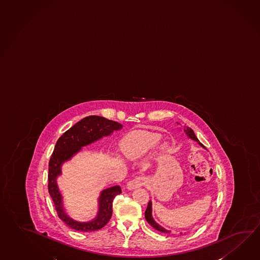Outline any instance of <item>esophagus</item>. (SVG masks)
<instances>
[{"label": "esophagus", "mask_w": 260, "mask_h": 260, "mask_svg": "<svg viewBox=\"0 0 260 260\" xmlns=\"http://www.w3.org/2000/svg\"><path fill=\"white\" fill-rule=\"evenodd\" d=\"M145 181H146V179H145L144 177H142V176H141V177H136L135 179L129 180V181L127 182V189L133 190V189L139 188V187H141V186L144 185Z\"/></svg>", "instance_id": "1"}]
</instances>
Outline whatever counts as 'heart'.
<instances>
[{"label":"heart","instance_id":"b5f03b06","mask_svg":"<svg viewBox=\"0 0 260 260\" xmlns=\"http://www.w3.org/2000/svg\"><path fill=\"white\" fill-rule=\"evenodd\" d=\"M156 143V138L153 136H143L132 139L123 146V152L127 158L135 159L152 148Z\"/></svg>","mask_w":260,"mask_h":260}]
</instances>
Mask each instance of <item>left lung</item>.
<instances>
[{
	"label": "left lung",
	"instance_id": "8db88e82",
	"mask_svg": "<svg viewBox=\"0 0 260 260\" xmlns=\"http://www.w3.org/2000/svg\"><path fill=\"white\" fill-rule=\"evenodd\" d=\"M184 132H185L186 134H187L190 138L192 139V140H194L196 142H198V143L201 145L202 147H204V148H205V146H204L201 143H199L198 139L196 137V134H194L193 131H192L191 128H190V127H187L186 129H184ZM144 216H145V218H146L147 222H148L152 227H154L155 230H157L158 232L165 233H170V231H168V230H166V229L162 228L161 226H159L158 224L154 221V218L152 217V202L151 201H149L148 206H147V208H146V210H145V214H144Z\"/></svg>",
	"mask_w": 260,
	"mask_h": 260
}]
</instances>
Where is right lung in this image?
I'll return each instance as SVG.
<instances>
[{"instance_id":"add662e5","label":"right lung","mask_w":260,"mask_h":260,"mask_svg":"<svg viewBox=\"0 0 260 260\" xmlns=\"http://www.w3.org/2000/svg\"><path fill=\"white\" fill-rule=\"evenodd\" d=\"M121 127V124L105 117L89 116L76 123L56 142L49 161L48 191L53 199L58 217L73 230L87 233L103 228L111 218L113 200L121 192V188L120 186H113L102 191L99 198V211L93 220L90 222L76 221L64 213L62 196L56 184V178L61 174V165L78 153L82 146L93 143Z\"/></svg>"}]
</instances>
